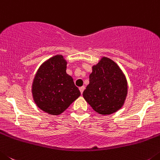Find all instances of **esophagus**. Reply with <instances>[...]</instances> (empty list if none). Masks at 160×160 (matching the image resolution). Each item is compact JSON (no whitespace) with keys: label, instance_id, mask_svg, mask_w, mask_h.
Instances as JSON below:
<instances>
[{"label":"esophagus","instance_id":"esophagus-1","mask_svg":"<svg viewBox=\"0 0 160 160\" xmlns=\"http://www.w3.org/2000/svg\"><path fill=\"white\" fill-rule=\"evenodd\" d=\"M84 88H85V87H84V86H82V87H80V92H81V94L82 93H83V90H84Z\"/></svg>","mask_w":160,"mask_h":160}]
</instances>
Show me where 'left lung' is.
<instances>
[{
    "label": "left lung",
    "instance_id": "obj_1",
    "mask_svg": "<svg viewBox=\"0 0 160 160\" xmlns=\"http://www.w3.org/2000/svg\"><path fill=\"white\" fill-rule=\"evenodd\" d=\"M128 81L119 66L106 57L92 66L89 83L83 96L93 110L103 116L115 113L123 106Z\"/></svg>",
    "mask_w": 160,
    "mask_h": 160
}]
</instances>
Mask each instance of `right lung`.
Instances as JSON below:
<instances>
[{
  "mask_svg": "<svg viewBox=\"0 0 160 160\" xmlns=\"http://www.w3.org/2000/svg\"><path fill=\"white\" fill-rule=\"evenodd\" d=\"M67 60L57 54L39 67L32 83V95L37 107L58 116L80 96L71 76L66 73Z\"/></svg>",
  "mask_w": 160,
  "mask_h": 160,
  "instance_id": "right-lung-1",
  "label": "right lung"
}]
</instances>
